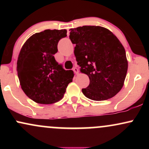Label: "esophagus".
Here are the masks:
<instances>
[{
    "mask_svg": "<svg viewBox=\"0 0 149 149\" xmlns=\"http://www.w3.org/2000/svg\"><path fill=\"white\" fill-rule=\"evenodd\" d=\"M73 71H74V73H76V74H78V68H77V67H74V68H73Z\"/></svg>",
    "mask_w": 149,
    "mask_h": 149,
    "instance_id": "esophagus-1",
    "label": "esophagus"
}]
</instances>
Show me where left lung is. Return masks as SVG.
Segmentation results:
<instances>
[{
  "instance_id": "obj_1",
  "label": "left lung",
  "mask_w": 149,
  "mask_h": 149,
  "mask_svg": "<svg viewBox=\"0 0 149 149\" xmlns=\"http://www.w3.org/2000/svg\"><path fill=\"white\" fill-rule=\"evenodd\" d=\"M70 31L80 72L90 78L88 86L82 89L83 95L95 101L115 96L123 86L128 67L122 43L111 31L99 26H83Z\"/></svg>"
}]
</instances>
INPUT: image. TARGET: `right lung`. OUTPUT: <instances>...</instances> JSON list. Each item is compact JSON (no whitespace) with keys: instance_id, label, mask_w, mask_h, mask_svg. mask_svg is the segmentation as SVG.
<instances>
[{"instance_id":"add662e5","label":"right lung","mask_w":149,"mask_h":149,"mask_svg":"<svg viewBox=\"0 0 149 149\" xmlns=\"http://www.w3.org/2000/svg\"><path fill=\"white\" fill-rule=\"evenodd\" d=\"M66 29H47L33 34L19 54L17 71L21 88L38 104L59 102L72 82L73 71L64 70L54 57L58 51V42L66 36Z\"/></svg>"}]
</instances>
